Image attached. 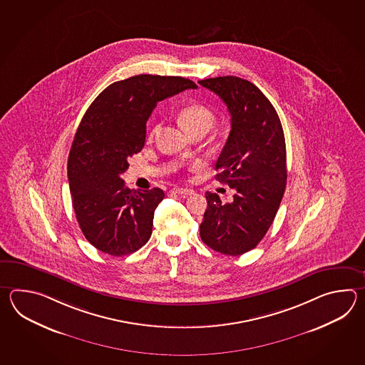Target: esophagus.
Masks as SVG:
<instances>
[{
  "mask_svg": "<svg viewBox=\"0 0 365 365\" xmlns=\"http://www.w3.org/2000/svg\"><path fill=\"white\" fill-rule=\"evenodd\" d=\"M171 193L180 194V195H192L194 194L193 189H185V187H173Z\"/></svg>",
  "mask_w": 365,
  "mask_h": 365,
  "instance_id": "1",
  "label": "esophagus"
}]
</instances>
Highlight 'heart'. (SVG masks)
Returning a JSON list of instances; mask_svg holds the SVG:
<instances>
[{
	"label": "heart",
	"instance_id": "1",
	"mask_svg": "<svg viewBox=\"0 0 365 365\" xmlns=\"http://www.w3.org/2000/svg\"><path fill=\"white\" fill-rule=\"evenodd\" d=\"M179 123L190 135L198 133L209 132L215 124V113L211 109L201 104H189L179 112ZM159 129V125H154L150 132L148 138L151 140Z\"/></svg>",
	"mask_w": 365,
	"mask_h": 365
}]
</instances>
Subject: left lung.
Instances as JSON below:
<instances>
[{
  "label": "left lung",
  "instance_id": "8db88e82",
  "mask_svg": "<svg viewBox=\"0 0 365 365\" xmlns=\"http://www.w3.org/2000/svg\"><path fill=\"white\" fill-rule=\"evenodd\" d=\"M198 83L217 93L231 115L215 170L217 180L235 189L225 205L217 193H206L200 235L215 252L240 256L264 239L279 209L287 181L283 128L270 101L247 79L225 76Z\"/></svg>",
  "mask_w": 365,
  "mask_h": 365
}]
</instances>
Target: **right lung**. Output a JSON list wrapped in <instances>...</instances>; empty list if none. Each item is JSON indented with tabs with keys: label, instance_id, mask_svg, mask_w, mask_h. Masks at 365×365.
Instances as JSON below:
<instances>
[{
	"label": "right lung",
	"instance_id": "obj_1",
	"mask_svg": "<svg viewBox=\"0 0 365 365\" xmlns=\"http://www.w3.org/2000/svg\"><path fill=\"white\" fill-rule=\"evenodd\" d=\"M187 88H197L187 78L140 74L109 85L86 110L70 148L68 178L78 225L103 253L130 255L150 239L164 192L130 190L121 175L145 146L156 103Z\"/></svg>",
	"mask_w": 365,
	"mask_h": 365
}]
</instances>
